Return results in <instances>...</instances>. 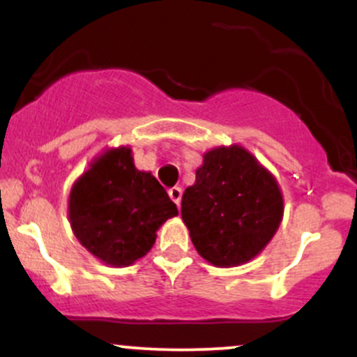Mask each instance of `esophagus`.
<instances>
[{
	"label": "esophagus",
	"mask_w": 357,
	"mask_h": 357,
	"mask_svg": "<svg viewBox=\"0 0 357 357\" xmlns=\"http://www.w3.org/2000/svg\"><path fill=\"white\" fill-rule=\"evenodd\" d=\"M181 196H183L181 188L174 186V188H171V190H169V198L173 199V202L176 203V206H178V208H179V204H181Z\"/></svg>",
	"instance_id": "obj_1"
}]
</instances>
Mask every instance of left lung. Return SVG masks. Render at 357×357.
Segmentation results:
<instances>
[{
	"label": "left lung",
	"mask_w": 357,
	"mask_h": 357,
	"mask_svg": "<svg viewBox=\"0 0 357 357\" xmlns=\"http://www.w3.org/2000/svg\"><path fill=\"white\" fill-rule=\"evenodd\" d=\"M282 213L275 178L240 146L204 154L196 183L181 199L192 245L216 267H233L258 255L275 235Z\"/></svg>",
	"instance_id": "left-lung-1"
}]
</instances>
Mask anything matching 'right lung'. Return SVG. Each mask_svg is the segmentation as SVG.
<instances>
[{
    "label": "right lung",
    "instance_id": "add662e5",
    "mask_svg": "<svg viewBox=\"0 0 357 357\" xmlns=\"http://www.w3.org/2000/svg\"><path fill=\"white\" fill-rule=\"evenodd\" d=\"M68 213L73 233L92 255L127 267L149 252L158 228L178 208L153 174L136 169L129 147H119L73 184Z\"/></svg>",
    "mask_w": 357,
    "mask_h": 357
}]
</instances>
